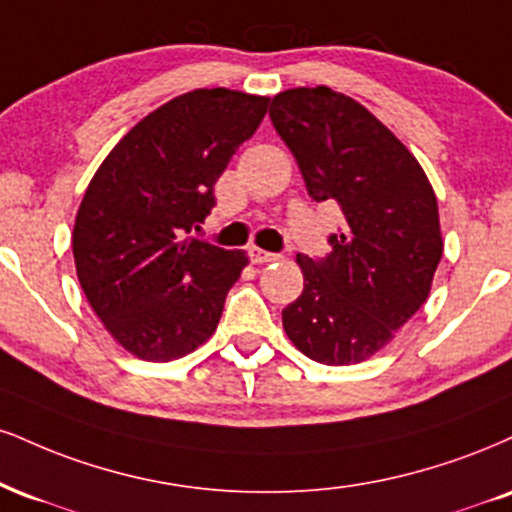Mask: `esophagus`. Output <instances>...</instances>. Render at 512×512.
<instances>
[{
	"label": "esophagus",
	"instance_id": "34e87169",
	"mask_svg": "<svg viewBox=\"0 0 512 512\" xmlns=\"http://www.w3.org/2000/svg\"><path fill=\"white\" fill-rule=\"evenodd\" d=\"M281 260V255H274V252L260 250V248H250V262L252 264H267V262H276Z\"/></svg>",
	"mask_w": 512,
	"mask_h": 512
}]
</instances>
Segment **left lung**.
<instances>
[{"mask_svg":"<svg viewBox=\"0 0 512 512\" xmlns=\"http://www.w3.org/2000/svg\"><path fill=\"white\" fill-rule=\"evenodd\" d=\"M317 202L341 207L331 255H298L303 293L281 312L300 353L357 365L396 338L429 298L443 255L439 205L415 155L353 97L326 85L283 90L269 109Z\"/></svg>","mask_w":512,"mask_h":512,"instance_id":"left-lung-1","label":"left lung"}]
</instances>
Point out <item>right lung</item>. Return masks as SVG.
Wrapping results in <instances>:
<instances>
[{
	"label": "right lung",
	"instance_id": "obj_1",
	"mask_svg": "<svg viewBox=\"0 0 512 512\" xmlns=\"http://www.w3.org/2000/svg\"><path fill=\"white\" fill-rule=\"evenodd\" d=\"M267 104L229 88L178 95L135 123L85 188L71 233L80 288L140 360H178L217 331L250 257L186 233L212 212L214 183Z\"/></svg>",
	"mask_w": 512,
	"mask_h": 512
}]
</instances>
